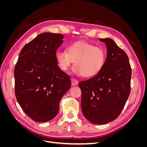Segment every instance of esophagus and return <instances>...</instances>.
Listing matches in <instances>:
<instances>
[{
    "label": "esophagus",
    "instance_id": "1",
    "mask_svg": "<svg viewBox=\"0 0 147 147\" xmlns=\"http://www.w3.org/2000/svg\"><path fill=\"white\" fill-rule=\"evenodd\" d=\"M71 82H72V86H75V85H77L78 83V82L77 80L75 79V78H72L71 79Z\"/></svg>",
    "mask_w": 147,
    "mask_h": 147
}]
</instances>
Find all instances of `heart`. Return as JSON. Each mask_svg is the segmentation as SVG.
I'll use <instances>...</instances> for the list:
<instances>
[{
	"mask_svg": "<svg viewBox=\"0 0 147 147\" xmlns=\"http://www.w3.org/2000/svg\"><path fill=\"white\" fill-rule=\"evenodd\" d=\"M104 48L85 42L73 43L66 48V52L57 51L55 57L59 69L65 72L74 62L73 72L83 77H92L99 73L106 60Z\"/></svg>",
	"mask_w": 147,
	"mask_h": 147,
	"instance_id": "heart-1",
	"label": "heart"
}]
</instances>
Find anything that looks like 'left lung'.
<instances>
[{
	"label": "left lung",
	"instance_id": "1",
	"mask_svg": "<svg viewBox=\"0 0 147 147\" xmlns=\"http://www.w3.org/2000/svg\"><path fill=\"white\" fill-rule=\"evenodd\" d=\"M105 42L107 55L99 73L78 83L82 91L81 107L89 121L104 124L118 118L131 92L132 70L126 53L113 40Z\"/></svg>",
	"mask_w": 147,
	"mask_h": 147
}]
</instances>
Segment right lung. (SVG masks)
<instances>
[{
  "label": "right lung",
  "instance_id": "obj_1",
  "mask_svg": "<svg viewBox=\"0 0 147 147\" xmlns=\"http://www.w3.org/2000/svg\"><path fill=\"white\" fill-rule=\"evenodd\" d=\"M61 34L44 32L26 44L14 70L15 92L24 112L34 121L54 118L59 102L71 86L70 77L61 70L55 57L63 43Z\"/></svg>",
  "mask_w": 147,
  "mask_h": 147
}]
</instances>
